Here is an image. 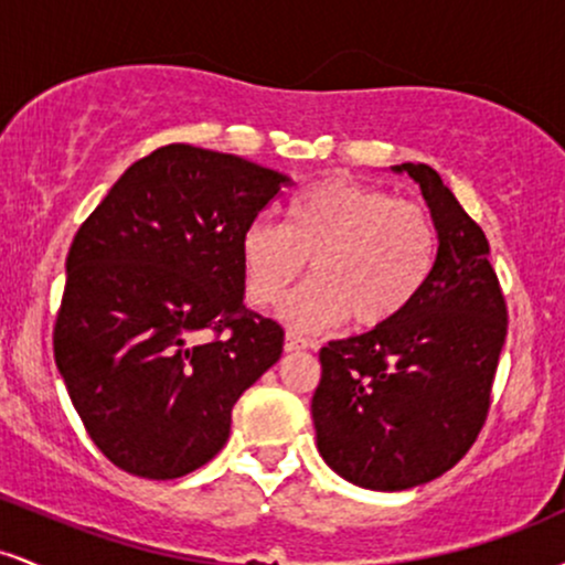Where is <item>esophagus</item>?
Here are the masks:
<instances>
[{
    "label": "esophagus",
    "mask_w": 565,
    "mask_h": 565,
    "mask_svg": "<svg viewBox=\"0 0 565 565\" xmlns=\"http://www.w3.org/2000/svg\"><path fill=\"white\" fill-rule=\"evenodd\" d=\"M305 348H310V342L297 332H287V337H284V350H287V353H297V350Z\"/></svg>",
    "instance_id": "34e87169"
}]
</instances>
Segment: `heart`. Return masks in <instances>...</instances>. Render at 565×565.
I'll return each instance as SVG.
<instances>
[{"mask_svg": "<svg viewBox=\"0 0 565 565\" xmlns=\"http://www.w3.org/2000/svg\"><path fill=\"white\" fill-rule=\"evenodd\" d=\"M438 255L425 206L353 180H321L284 206V223H252L238 238L246 300L270 308L310 260L313 278L281 305L297 329L342 319L382 327L419 297Z\"/></svg>", "mask_w": 565, "mask_h": 565, "instance_id": "obj_1", "label": "heart"}]
</instances>
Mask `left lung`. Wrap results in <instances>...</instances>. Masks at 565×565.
<instances>
[{
	"mask_svg": "<svg viewBox=\"0 0 565 565\" xmlns=\"http://www.w3.org/2000/svg\"><path fill=\"white\" fill-rule=\"evenodd\" d=\"M419 185L438 233L427 284L401 316L321 348L316 444L345 481L404 491L444 476L476 444L508 337V308L481 225L427 164Z\"/></svg>",
	"mask_w": 565,
	"mask_h": 565,
	"instance_id": "8db88e82",
	"label": "left lung"
}]
</instances>
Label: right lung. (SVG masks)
Here are the masks:
<instances>
[{"label":"right lung","mask_w":565,"mask_h":565,"mask_svg":"<svg viewBox=\"0 0 565 565\" xmlns=\"http://www.w3.org/2000/svg\"><path fill=\"white\" fill-rule=\"evenodd\" d=\"M289 185L233 153L172 142L135 161L76 231L55 364L93 444L129 476L210 462L284 329L244 305L238 238Z\"/></svg>","instance_id":"right-lung-1"}]
</instances>
